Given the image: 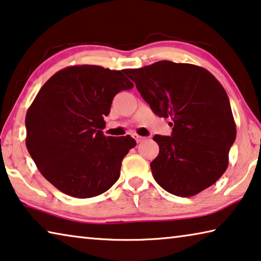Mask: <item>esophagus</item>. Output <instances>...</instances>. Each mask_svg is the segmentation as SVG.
Wrapping results in <instances>:
<instances>
[{"instance_id":"esophagus-1","label":"esophagus","mask_w":261,"mask_h":261,"mask_svg":"<svg viewBox=\"0 0 261 261\" xmlns=\"http://www.w3.org/2000/svg\"><path fill=\"white\" fill-rule=\"evenodd\" d=\"M134 138L136 139V142H137V143H142L143 140H145V137H143V136H139L137 134H134Z\"/></svg>"}]
</instances>
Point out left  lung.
I'll list each match as a JSON object with an SVG mask.
<instances>
[{"label":"left lung","instance_id":"obj_1","mask_svg":"<svg viewBox=\"0 0 261 261\" xmlns=\"http://www.w3.org/2000/svg\"><path fill=\"white\" fill-rule=\"evenodd\" d=\"M127 75L159 117H171L172 136L155 135L159 154L153 177L173 195L189 197L214 185L226 171L236 139L229 97L200 66L163 60Z\"/></svg>","mask_w":261,"mask_h":261}]
</instances>
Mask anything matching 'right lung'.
<instances>
[{"instance_id":"1","label":"right lung","mask_w":261,"mask_h":261,"mask_svg":"<svg viewBox=\"0 0 261 261\" xmlns=\"http://www.w3.org/2000/svg\"><path fill=\"white\" fill-rule=\"evenodd\" d=\"M126 75L127 69L69 66L45 82L28 109V151L60 192L94 197L118 180L122 160L136 140L129 135L107 137L102 130L115 95L134 87Z\"/></svg>"}]
</instances>
